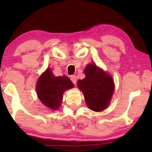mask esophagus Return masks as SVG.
<instances>
[{
    "label": "esophagus",
    "mask_w": 152,
    "mask_h": 152,
    "mask_svg": "<svg viewBox=\"0 0 152 152\" xmlns=\"http://www.w3.org/2000/svg\"><path fill=\"white\" fill-rule=\"evenodd\" d=\"M70 80H71L72 82L75 85H76L77 84V77L76 75H72L70 77Z\"/></svg>",
    "instance_id": "obj_1"
}]
</instances>
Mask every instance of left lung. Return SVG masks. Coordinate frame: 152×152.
<instances>
[{"mask_svg":"<svg viewBox=\"0 0 152 152\" xmlns=\"http://www.w3.org/2000/svg\"><path fill=\"white\" fill-rule=\"evenodd\" d=\"M86 77L77 82L89 109L99 112L107 109L114 92L112 77L94 64H88L84 70Z\"/></svg>","mask_w":152,"mask_h":152,"instance_id":"obj_1","label":"left lung"}]
</instances>
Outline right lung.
Segmentation results:
<instances>
[{
	"instance_id": "right-lung-1",
	"label": "right lung",
	"mask_w": 152,
	"mask_h": 152,
	"mask_svg": "<svg viewBox=\"0 0 152 152\" xmlns=\"http://www.w3.org/2000/svg\"><path fill=\"white\" fill-rule=\"evenodd\" d=\"M72 87L74 84L68 77H55L51 68H47L39 77L36 89L43 104L52 110H57L61 107L64 91Z\"/></svg>"
}]
</instances>
